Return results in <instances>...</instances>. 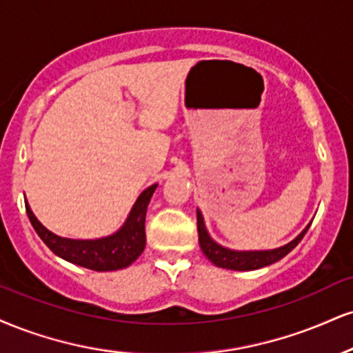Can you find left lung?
I'll use <instances>...</instances> for the list:
<instances>
[{
  "instance_id": "8db88e82",
  "label": "left lung",
  "mask_w": 353,
  "mask_h": 353,
  "mask_svg": "<svg viewBox=\"0 0 353 353\" xmlns=\"http://www.w3.org/2000/svg\"><path fill=\"white\" fill-rule=\"evenodd\" d=\"M311 223L304 228L303 232L296 236L294 240L290 241L288 245L279 246L274 250H263V252H236V250H228L225 246L219 245L217 241L210 239L209 232H207L205 223H203V217L201 210L197 209V230H199V243H201L202 253L205 254L209 260L214 263L215 266L225 270H235V271H253L260 270L263 266L273 265V263L279 261L281 258L286 256L288 253L298 246V243L303 240V236L307 232Z\"/></svg>"
}]
</instances>
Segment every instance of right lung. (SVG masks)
Returning a JSON list of instances; mask_svg holds the SVG:
<instances>
[{
	"instance_id": "add662e5",
	"label": "right lung",
	"mask_w": 353,
	"mask_h": 353,
	"mask_svg": "<svg viewBox=\"0 0 353 353\" xmlns=\"http://www.w3.org/2000/svg\"><path fill=\"white\" fill-rule=\"evenodd\" d=\"M156 188L158 184H152L146 190H143L120 230L114 232L113 235L97 240L63 239V236L49 232L36 219L28 202L26 212L41 240L62 260L93 271H117L126 268L136 261V258L143 253L144 246H146L144 220H146L148 203H150Z\"/></svg>"
}]
</instances>
